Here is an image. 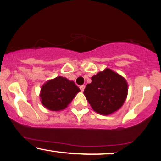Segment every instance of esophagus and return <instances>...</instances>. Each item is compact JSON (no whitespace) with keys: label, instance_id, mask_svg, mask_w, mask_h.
Instances as JSON below:
<instances>
[{"label":"esophagus","instance_id":"34e87169","mask_svg":"<svg viewBox=\"0 0 161 161\" xmlns=\"http://www.w3.org/2000/svg\"><path fill=\"white\" fill-rule=\"evenodd\" d=\"M85 88H86V86H85L84 85H82V86H80V87H79V88H80V90H81V91H82V92L84 91Z\"/></svg>","mask_w":161,"mask_h":161}]
</instances>
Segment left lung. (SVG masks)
I'll list each match as a JSON object with an SVG mask.
<instances>
[{"mask_svg": "<svg viewBox=\"0 0 161 161\" xmlns=\"http://www.w3.org/2000/svg\"><path fill=\"white\" fill-rule=\"evenodd\" d=\"M128 94V83L124 77L109 68L92 77V82L84 95L92 108L101 115H110L124 104Z\"/></svg>", "mask_w": 161, "mask_h": 161, "instance_id": "left-lung-1", "label": "left lung"}]
</instances>
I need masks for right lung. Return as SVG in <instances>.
I'll list each match as a JSON object with an SVG mask.
<instances>
[{"instance_id":"obj_1","label":"right lung","mask_w":161,"mask_h":161,"mask_svg":"<svg viewBox=\"0 0 161 161\" xmlns=\"http://www.w3.org/2000/svg\"><path fill=\"white\" fill-rule=\"evenodd\" d=\"M80 89L73 81L57 76L47 81L42 86L40 100L43 106L51 111L66 109Z\"/></svg>"}]
</instances>
